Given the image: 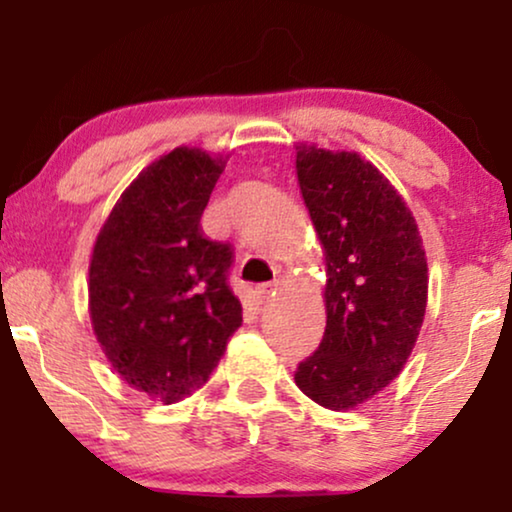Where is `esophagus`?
Listing matches in <instances>:
<instances>
[{"instance_id": "obj_1", "label": "esophagus", "mask_w": 512, "mask_h": 512, "mask_svg": "<svg viewBox=\"0 0 512 512\" xmlns=\"http://www.w3.org/2000/svg\"><path fill=\"white\" fill-rule=\"evenodd\" d=\"M277 289H279V282H270V284L258 286L256 293H258V298H261V300H268L270 296H275Z\"/></svg>"}]
</instances>
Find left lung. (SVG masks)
Wrapping results in <instances>:
<instances>
[{"mask_svg": "<svg viewBox=\"0 0 512 512\" xmlns=\"http://www.w3.org/2000/svg\"><path fill=\"white\" fill-rule=\"evenodd\" d=\"M296 174L326 265V331L296 384L347 412L401 375L424 324L429 265L408 202L356 151L296 144Z\"/></svg>", "mask_w": 512, "mask_h": 512, "instance_id": "8db88e82", "label": "left lung"}]
</instances>
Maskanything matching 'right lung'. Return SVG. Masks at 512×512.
I'll return each mask as SVG.
<instances>
[{
    "label": "right lung",
    "instance_id": "add662e5",
    "mask_svg": "<svg viewBox=\"0 0 512 512\" xmlns=\"http://www.w3.org/2000/svg\"><path fill=\"white\" fill-rule=\"evenodd\" d=\"M228 156L177 146L153 160L121 193L90 254L95 338L123 382L165 405L207 382L242 326L226 282L233 249L200 233Z\"/></svg>",
    "mask_w": 512,
    "mask_h": 512
}]
</instances>
